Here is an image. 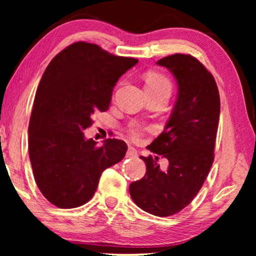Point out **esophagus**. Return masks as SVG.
I'll return each instance as SVG.
<instances>
[{
  "label": "esophagus",
  "mask_w": 256,
  "mask_h": 256,
  "mask_svg": "<svg viewBox=\"0 0 256 256\" xmlns=\"http://www.w3.org/2000/svg\"><path fill=\"white\" fill-rule=\"evenodd\" d=\"M127 156L128 157H136L138 156V152H136V149L132 148V146H129L128 152H127Z\"/></svg>",
  "instance_id": "34e87169"
}]
</instances>
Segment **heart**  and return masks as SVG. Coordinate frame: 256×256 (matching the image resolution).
Listing matches in <instances>:
<instances>
[{
    "instance_id": "b5f03b06",
    "label": "heart",
    "mask_w": 256,
    "mask_h": 256,
    "mask_svg": "<svg viewBox=\"0 0 256 256\" xmlns=\"http://www.w3.org/2000/svg\"><path fill=\"white\" fill-rule=\"evenodd\" d=\"M146 92H158V90H170L171 92V82L166 76L160 72H148L146 76ZM132 138H138L141 134V128L132 127L130 129Z\"/></svg>"
}]
</instances>
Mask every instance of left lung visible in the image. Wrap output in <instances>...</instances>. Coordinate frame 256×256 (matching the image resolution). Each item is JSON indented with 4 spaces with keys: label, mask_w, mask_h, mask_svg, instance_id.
Masks as SVG:
<instances>
[{
    "label": "left lung",
    "mask_w": 256,
    "mask_h": 256,
    "mask_svg": "<svg viewBox=\"0 0 256 256\" xmlns=\"http://www.w3.org/2000/svg\"><path fill=\"white\" fill-rule=\"evenodd\" d=\"M157 65L176 78L177 100L163 132L146 146L156 156H141L146 172L129 185V194L143 211L169 216L194 200L211 169L220 96L214 78L197 58L176 54L160 59ZM160 156L170 160L164 172L159 169Z\"/></svg>",
    "instance_id": "obj_1"
}]
</instances>
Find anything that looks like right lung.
I'll use <instances>...</instances> for the list:
<instances>
[{
    "mask_svg": "<svg viewBox=\"0 0 256 256\" xmlns=\"http://www.w3.org/2000/svg\"><path fill=\"white\" fill-rule=\"evenodd\" d=\"M138 62L76 42L45 70L30 118L29 156L38 188L57 208L86 204L104 170L124 157V141L107 138L98 146L82 132L94 113L108 110L115 84Z\"/></svg>",
    "mask_w": 256,
    "mask_h": 256,
    "instance_id": "1",
    "label": "right lung"
}]
</instances>
